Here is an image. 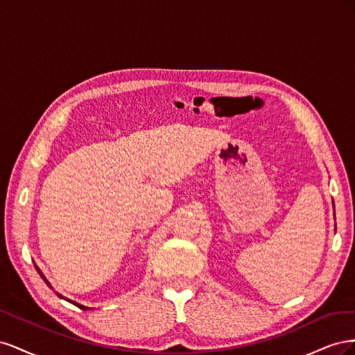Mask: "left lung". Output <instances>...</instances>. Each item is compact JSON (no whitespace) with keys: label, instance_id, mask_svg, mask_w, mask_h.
Segmentation results:
<instances>
[{"label":"left lung","instance_id":"1","mask_svg":"<svg viewBox=\"0 0 355 355\" xmlns=\"http://www.w3.org/2000/svg\"><path fill=\"white\" fill-rule=\"evenodd\" d=\"M333 207H335V204H333Z\"/></svg>","mask_w":355,"mask_h":355}]
</instances>
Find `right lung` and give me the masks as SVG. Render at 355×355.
<instances>
[{"instance_id":"obj_1","label":"right lung","mask_w":355,"mask_h":355,"mask_svg":"<svg viewBox=\"0 0 355 355\" xmlns=\"http://www.w3.org/2000/svg\"><path fill=\"white\" fill-rule=\"evenodd\" d=\"M35 268H37V271H38V274H40V275H41V278H42V280H44V282H46V284H47V286H49V287H50V288H53V287H51V284H50V282H49V280H47V278H46V277H44V274H42V272H41V271H40V268H38V266H37V265H35ZM58 296H59V297H60V299H65V300H68V302H71V304H73V305H77V306H78V308H81V309H89V308H87V306H84V305H81V304H78V302H75V300H71V299H67V297H65V296H62V295H60V293H58Z\"/></svg>"}]
</instances>
